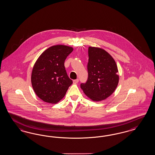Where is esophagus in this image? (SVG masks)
Listing matches in <instances>:
<instances>
[{
    "label": "esophagus",
    "mask_w": 155,
    "mask_h": 155,
    "mask_svg": "<svg viewBox=\"0 0 155 155\" xmlns=\"http://www.w3.org/2000/svg\"><path fill=\"white\" fill-rule=\"evenodd\" d=\"M78 81H79L78 79H76V80H73V83H74V84H77V83L78 82Z\"/></svg>",
    "instance_id": "esophagus-1"
}]
</instances>
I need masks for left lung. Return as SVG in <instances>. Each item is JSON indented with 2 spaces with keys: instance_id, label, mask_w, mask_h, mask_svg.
<instances>
[{
  "instance_id": "1",
  "label": "left lung",
  "mask_w": 155,
  "mask_h": 155,
  "mask_svg": "<svg viewBox=\"0 0 155 155\" xmlns=\"http://www.w3.org/2000/svg\"><path fill=\"white\" fill-rule=\"evenodd\" d=\"M88 78L81 84L84 94L94 101H101L113 94L119 82L118 70L111 56L103 49L89 47Z\"/></svg>"
}]
</instances>
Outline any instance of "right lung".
Instances as JSON below:
<instances>
[{"label":"right lung","instance_id":"obj_1","mask_svg":"<svg viewBox=\"0 0 155 155\" xmlns=\"http://www.w3.org/2000/svg\"><path fill=\"white\" fill-rule=\"evenodd\" d=\"M73 51V48L66 45L52 46L43 52L35 62L31 82L35 93L43 101L58 102L72 84L64 62Z\"/></svg>","mask_w":155,"mask_h":155}]
</instances>
